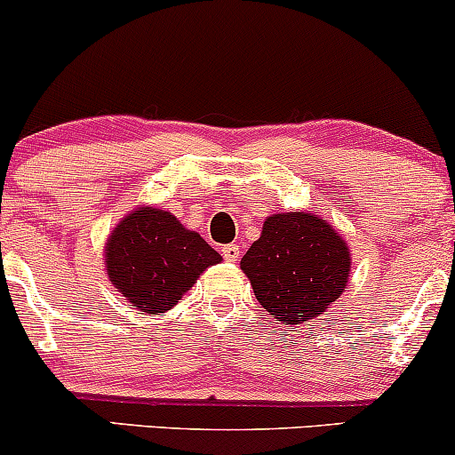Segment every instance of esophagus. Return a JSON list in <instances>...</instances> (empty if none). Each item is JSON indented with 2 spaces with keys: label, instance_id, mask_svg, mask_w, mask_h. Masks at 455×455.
I'll use <instances>...</instances> for the list:
<instances>
[{
  "label": "esophagus",
  "instance_id": "34e87169",
  "mask_svg": "<svg viewBox=\"0 0 455 455\" xmlns=\"http://www.w3.org/2000/svg\"><path fill=\"white\" fill-rule=\"evenodd\" d=\"M222 257H224V260H228V263H235V260H239V245L237 243L224 245Z\"/></svg>",
  "mask_w": 455,
  "mask_h": 455
}]
</instances>
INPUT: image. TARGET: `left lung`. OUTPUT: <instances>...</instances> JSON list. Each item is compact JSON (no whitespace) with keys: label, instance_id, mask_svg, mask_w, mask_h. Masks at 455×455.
Wrapping results in <instances>:
<instances>
[{"label":"left lung","instance_id":"left-lung-1","mask_svg":"<svg viewBox=\"0 0 455 455\" xmlns=\"http://www.w3.org/2000/svg\"><path fill=\"white\" fill-rule=\"evenodd\" d=\"M259 304L293 327L321 315L347 289L351 254L321 218L275 213L242 259Z\"/></svg>","mask_w":455,"mask_h":455}]
</instances>
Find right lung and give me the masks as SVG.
Here are the masks:
<instances>
[{
  "mask_svg": "<svg viewBox=\"0 0 455 455\" xmlns=\"http://www.w3.org/2000/svg\"><path fill=\"white\" fill-rule=\"evenodd\" d=\"M220 254L164 210L140 207L117 224L107 243L108 278L148 315L171 310Z\"/></svg>",
  "mask_w": 455,
  "mask_h": 455,
  "instance_id": "1",
  "label": "right lung"
}]
</instances>
